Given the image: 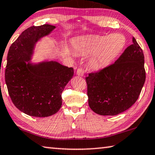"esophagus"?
Returning a JSON list of instances; mask_svg holds the SVG:
<instances>
[{"label":"esophagus","instance_id":"34e87169","mask_svg":"<svg viewBox=\"0 0 155 155\" xmlns=\"http://www.w3.org/2000/svg\"><path fill=\"white\" fill-rule=\"evenodd\" d=\"M76 74L79 76H83L84 75V70L82 68H79L76 71Z\"/></svg>","mask_w":155,"mask_h":155}]
</instances>
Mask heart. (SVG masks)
Instances as JSON below:
<instances>
[{
    "mask_svg": "<svg viewBox=\"0 0 155 155\" xmlns=\"http://www.w3.org/2000/svg\"><path fill=\"white\" fill-rule=\"evenodd\" d=\"M123 35L114 33L109 36L82 38L73 41V47L81 52L93 54L88 61L93 69H100L111 64L125 46Z\"/></svg>",
    "mask_w": 155,
    "mask_h": 155,
    "instance_id": "heart-1",
    "label": "heart"
}]
</instances>
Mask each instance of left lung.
<instances>
[{
  "mask_svg": "<svg viewBox=\"0 0 155 155\" xmlns=\"http://www.w3.org/2000/svg\"><path fill=\"white\" fill-rule=\"evenodd\" d=\"M146 80L144 56L134 37L114 63L86 78L91 109L103 116L128 110L139 97Z\"/></svg>",
  "mask_w": 155,
  "mask_h": 155,
  "instance_id": "left-lung-1",
  "label": "left lung"
}]
</instances>
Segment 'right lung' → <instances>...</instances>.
<instances>
[{
    "label": "right lung",
    "mask_w": 155,
    "mask_h": 155,
    "mask_svg": "<svg viewBox=\"0 0 155 155\" xmlns=\"http://www.w3.org/2000/svg\"><path fill=\"white\" fill-rule=\"evenodd\" d=\"M56 27L50 24L29 27L21 32L8 51L5 82L15 106L26 114L48 117L62 105V93L73 75V69L56 61L32 64L35 44Z\"/></svg>",
    "instance_id": "obj_1"
}]
</instances>
